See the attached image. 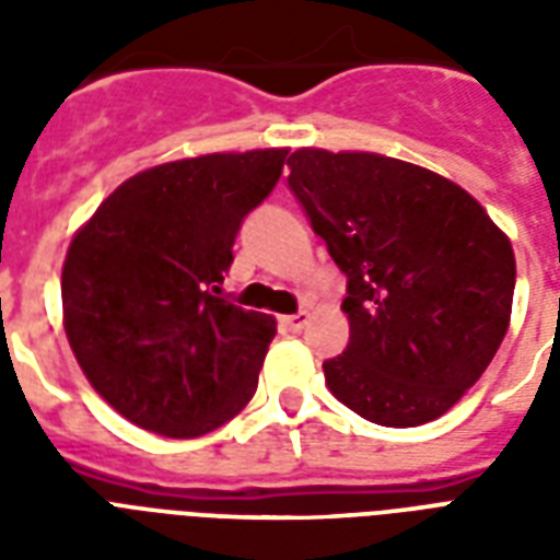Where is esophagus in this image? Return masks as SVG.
<instances>
[{"mask_svg": "<svg viewBox=\"0 0 560 560\" xmlns=\"http://www.w3.org/2000/svg\"><path fill=\"white\" fill-rule=\"evenodd\" d=\"M307 325V311H299V314H290V316H281V328L290 334H299L302 328Z\"/></svg>", "mask_w": 560, "mask_h": 560, "instance_id": "1", "label": "esophagus"}]
</instances>
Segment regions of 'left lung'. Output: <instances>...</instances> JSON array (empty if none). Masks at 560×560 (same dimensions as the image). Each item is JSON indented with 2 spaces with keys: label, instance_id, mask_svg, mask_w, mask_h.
<instances>
[{
  "label": "left lung",
  "instance_id": "1",
  "mask_svg": "<svg viewBox=\"0 0 560 560\" xmlns=\"http://www.w3.org/2000/svg\"><path fill=\"white\" fill-rule=\"evenodd\" d=\"M288 186L346 272L349 346L325 360L337 400L383 427L433 421L494 360L514 253L451 179L381 153L302 148Z\"/></svg>",
  "mask_w": 560,
  "mask_h": 560
}]
</instances>
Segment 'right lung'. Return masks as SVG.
<instances>
[{"mask_svg": "<svg viewBox=\"0 0 560 560\" xmlns=\"http://www.w3.org/2000/svg\"><path fill=\"white\" fill-rule=\"evenodd\" d=\"M288 151L209 153L136 174L74 235L66 337L101 398L142 430L194 439L249 404L276 319L218 296L244 218Z\"/></svg>", "mask_w": 560, "mask_h": 560, "instance_id": "1", "label": "right lung"}]
</instances>
